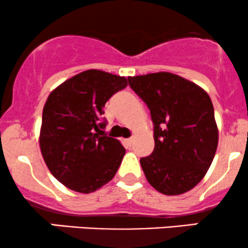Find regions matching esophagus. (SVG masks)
I'll use <instances>...</instances> for the list:
<instances>
[{"instance_id":"obj_1","label":"esophagus","mask_w":248,"mask_h":248,"mask_svg":"<svg viewBox=\"0 0 248 248\" xmlns=\"http://www.w3.org/2000/svg\"><path fill=\"white\" fill-rule=\"evenodd\" d=\"M133 140H134L133 138H129V139H127V140H126V144H127L128 147H132V144H133Z\"/></svg>"}]
</instances>
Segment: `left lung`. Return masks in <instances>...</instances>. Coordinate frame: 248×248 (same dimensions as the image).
<instances>
[{
  "label": "left lung",
  "instance_id": "obj_1",
  "mask_svg": "<svg viewBox=\"0 0 248 248\" xmlns=\"http://www.w3.org/2000/svg\"><path fill=\"white\" fill-rule=\"evenodd\" d=\"M147 104L155 148L141 167L154 189L167 196L189 191L203 179L218 146L211 99L195 82L170 72L128 77Z\"/></svg>",
  "mask_w": 248,
  "mask_h": 248
}]
</instances>
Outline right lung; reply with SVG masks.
I'll use <instances>...</instances> for the list:
<instances>
[{
    "label": "right lung",
    "mask_w": 248,
    "mask_h": 248,
    "mask_svg": "<svg viewBox=\"0 0 248 248\" xmlns=\"http://www.w3.org/2000/svg\"><path fill=\"white\" fill-rule=\"evenodd\" d=\"M126 77L87 70L56 87L43 108L39 147L49 170L73 191L91 193L115 176L126 149L102 132L105 104Z\"/></svg>",
    "instance_id": "obj_1"
}]
</instances>
